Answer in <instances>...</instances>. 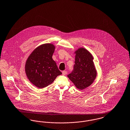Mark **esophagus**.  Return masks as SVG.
I'll return each mask as SVG.
<instances>
[{
	"label": "esophagus",
	"instance_id": "esophagus-1",
	"mask_svg": "<svg viewBox=\"0 0 130 130\" xmlns=\"http://www.w3.org/2000/svg\"><path fill=\"white\" fill-rule=\"evenodd\" d=\"M67 74V72L66 71H62V74H63V75H66Z\"/></svg>",
	"mask_w": 130,
	"mask_h": 130
}]
</instances>
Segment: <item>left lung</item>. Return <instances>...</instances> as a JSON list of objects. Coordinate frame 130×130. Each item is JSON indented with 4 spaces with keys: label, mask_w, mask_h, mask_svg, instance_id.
Here are the masks:
<instances>
[{
    "label": "left lung",
    "mask_w": 130,
    "mask_h": 130,
    "mask_svg": "<svg viewBox=\"0 0 130 130\" xmlns=\"http://www.w3.org/2000/svg\"><path fill=\"white\" fill-rule=\"evenodd\" d=\"M75 53L74 68L68 76L77 88L83 90L93 83L97 72L93 61V56L87 50L79 48Z\"/></svg>",
    "instance_id": "1"
}]
</instances>
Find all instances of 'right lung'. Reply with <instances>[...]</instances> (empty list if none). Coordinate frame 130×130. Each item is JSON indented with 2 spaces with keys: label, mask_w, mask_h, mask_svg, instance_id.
Returning a JSON list of instances; mask_svg holds the SVG:
<instances>
[{
  "label": "right lung",
  "mask_w": 130,
  "mask_h": 130,
  "mask_svg": "<svg viewBox=\"0 0 130 130\" xmlns=\"http://www.w3.org/2000/svg\"><path fill=\"white\" fill-rule=\"evenodd\" d=\"M54 49L51 44L41 45L32 53L26 62L25 73L28 78L40 88L51 84L62 74L52 58Z\"/></svg>",
  "instance_id": "add662e5"
}]
</instances>
